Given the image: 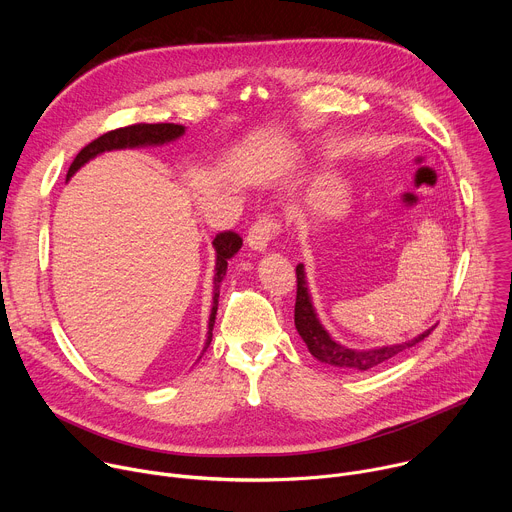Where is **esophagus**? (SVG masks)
<instances>
[{
	"label": "esophagus",
	"mask_w": 512,
	"mask_h": 512,
	"mask_svg": "<svg viewBox=\"0 0 512 512\" xmlns=\"http://www.w3.org/2000/svg\"><path fill=\"white\" fill-rule=\"evenodd\" d=\"M281 233V223L273 214H263L247 233V243L255 251H265L273 239Z\"/></svg>",
	"instance_id": "1"
}]
</instances>
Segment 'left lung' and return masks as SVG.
I'll list each match as a JSON object with an SVG mask.
<instances>
[{
    "label": "left lung",
    "instance_id": "obj_1",
    "mask_svg": "<svg viewBox=\"0 0 512 512\" xmlns=\"http://www.w3.org/2000/svg\"><path fill=\"white\" fill-rule=\"evenodd\" d=\"M296 275H298V296H296V312H294L296 328H298L302 340L306 342L308 350L312 352V356L318 358L324 364H330V367H338L342 371H352V373L371 371V369L379 367V364L387 362L389 358H393V356L405 352L407 348L415 346L417 342L427 338L433 330V328H429L423 334H419L417 338L407 340L403 344L381 346V348H371V350L346 348V346L338 344L336 340H332V336L320 324V320L316 316V310L312 306V298L308 294L306 273H304L302 263L296 267Z\"/></svg>",
    "mask_w": 512,
    "mask_h": 512
}]
</instances>
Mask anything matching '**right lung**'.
<instances>
[{
  "label": "right lung",
  "mask_w": 512,
  "mask_h": 512,
  "mask_svg": "<svg viewBox=\"0 0 512 512\" xmlns=\"http://www.w3.org/2000/svg\"><path fill=\"white\" fill-rule=\"evenodd\" d=\"M182 133H184V125H176V123H135V125L107 131L101 137L93 139L89 145H85V148L77 154V158L72 160V164L68 168L66 180L75 174L81 166H85L89 160H93L95 156H99L103 152L123 150V148H139V145H160V143L178 139ZM212 245L216 249V273H214L212 310H210V318H208V338H206L204 350L208 348V344L212 340V326H214V318H216V310H218V289H221V281L227 273L229 259L241 249L243 239L233 231H225V233H218L214 237Z\"/></svg>",
  "instance_id": "add662e5"
}]
</instances>
